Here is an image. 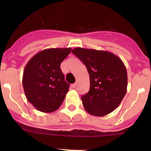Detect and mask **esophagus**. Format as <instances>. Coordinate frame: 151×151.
I'll return each mask as SVG.
<instances>
[{
    "mask_svg": "<svg viewBox=\"0 0 151 151\" xmlns=\"http://www.w3.org/2000/svg\"><path fill=\"white\" fill-rule=\"evenodd\" d=\"M72 86H73V88H76L77 87V83H74L73 85H72Z\"/></svg>",
    "mask_w": 151,
    "mask_h": 151,
    "instance_id": "34e87169",
    "label": "esophagus"
}]
</instances>
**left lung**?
Instances as JSON below:
<instances>
[{
  "label": "left lung",
  "instance_id": "8db88e82",
  "mask_svg": "<svg viewBox=\"0 0 151 151\" xmlns=\"http://www.w3.org/2000/svg\"><path fill=\"white\" fill-rule=\"evenodd\" d=\"M72 52L85 64L90 77L89 91L82 96L85 110L96 116L112 113L127 91V71L122 60L105 50L76 47Z\"/></svg>",
  "mask_w": 151,
  "mask_h": 151
}]
</instances>
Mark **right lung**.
<instances>
[{"label":"right lung","instance_id":"right-lung-1","mask_svg":"<svg viewBox=\"0 0 151 151\" xmlns=\"http://www.w3.org/2000/svg\"><path fill=\"white\" fill-rule=\"evenodd\" d=\"M72 48H49L36 54L24 69L22 86L28 101L38 110L51 113L62 104L69 84L60 64Z\"/></svg>","mask_w":151,"mask_h":151}]
</instances>
